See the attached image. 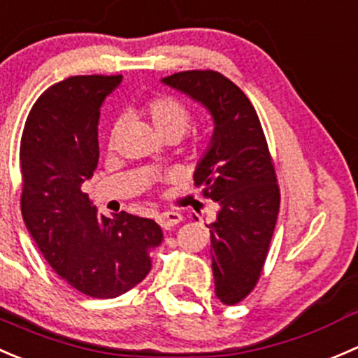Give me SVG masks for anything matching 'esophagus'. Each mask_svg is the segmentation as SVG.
Segmentation results:
<instances>
[{
	"label": "esophagus",
	"mask_w": 358,
	"mask_h": 358,
	"mask_svg": "<svg viewBox=\"0 0 358 358\" xmlns=\"http://www.w3.org/2000/svg\"><path fill=\"white\" fill-rule=\"evenodd\" d=\"M182 221V215L179 212H162L157 215V222L162 228H171V226L179 224Z\"/></svg>",
	"instance_id": "1"
}]
</instances>
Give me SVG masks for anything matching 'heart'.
<instances>
[{
	"label": "heart",
	"mask_w": 358,
	"mask_h": 358,
	"mask_svg": "<svg viewBox=\"0 0 358 358\" xmlns=\"http://www.w3.org/2000/svg\"><path fill=\"white\" fill-rule=\"evenodd\" d=\"M144 115L150 118L151 125L160 137L167 136V134H178L180 137L189 127V113L186 111L182 104H179L178 101L171 97L151 99L144 106ZM120 129H122V120L115 122V125H113L111 136H109L111 143L116 139Z\"/></svg>",
	"instance_id": "1"
}]
</instances>
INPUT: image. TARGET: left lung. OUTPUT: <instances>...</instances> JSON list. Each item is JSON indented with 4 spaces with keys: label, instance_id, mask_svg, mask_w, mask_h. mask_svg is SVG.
Instances as JSON below:
<instances>
[{
    "label": "left lung",
    "instance_id": "1",
    "mask_svg": "<svg viewBox=\"0 0 358 358\" xmlns=\"http://www.w3.org/2000/svg\"><path fill=\"white\" fill-rule=\"evenodd\" d=\"M162 83L203 106L214 122L193 179L219 205L207 226L215 296L236 304L259 280L280 208L263 127L247 95L215 71H184Z\"/></svg>",
    "mask_w": 358,
    "mask_h": 358
}]
</instances>
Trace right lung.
<instances>
[{"label":"right lung","mask_w":358,"mask_h":358,"mask_svg":"<svg viewBox=\"0 0 358 358\" xmlns=\"http://www.w3.org/2000/svg\"><path fill=\"white\" fill-rule=\"evenodd\" d=\"M118 76H71L31 108L20 139L24 222L55 273L90 298H118L146 278L162 243L153 219L99 214L81 191L99 162L101 106Z\"/></svg>","instance_id":"obj_1"}]
</instances>
